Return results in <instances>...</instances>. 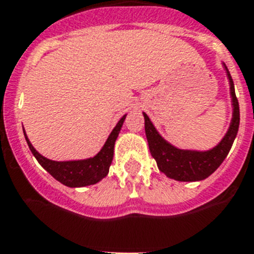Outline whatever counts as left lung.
Returning a JSON list of instances; mask_svg holds the SVG:
<instances>
[{
	"label": "left lung",
	"mask_w": 254,
	"mask_h": 254,
	"mask_svg": "<svg viewBox=\"0 0 254 254\" xmlns=\"http://www.w3.org/2000/svg\"><path fill=\"white\" fill-rule=\"evenodd\" d=\"M228 78L230 81V94L233 98V119H231L230 127L226 135L222 138L221 142L215 148L209 151L198 152L188 151V149H179L167 143L166 140L157 133L149 118L144 115V129L147 140H148L149 151L152 157L156 160L161 173H164L167 178L178 182H198L208 178L215 173L217 167L222 164L226 158L234 139L239 129V103L235 96L234 83L228 67L225 66Z\"/></svg>",
	"instance_id": "1"
}]
</instances>
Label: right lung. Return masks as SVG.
Returning <instances> with one entry per match:
<instances>
[{
    "label": "right lung",
    "instance_id": "1",
    "mask_svg": "<svg viewBox=\"0 0 254 254\" xmlns=\"http://www.w3.org/2000/svg\"><path fill=\"white\" fill-rule=\"evenodd\" d=\"M125 118H127V115H124L116 124V127H114V130L106 140L102 149L94 157L87 158V160L64 161V162L48 160L35 151L32 143L28 139L25 131H24V135H25L26 143L29 145L32 153L34 154V157L42 165V167L47 170L55 179L63 183L66 187H70V188L87 187V185L96 184L109 174V169L111 166L112 158H114L115 142L118 139V135L120 133L121 127L124 124Z\"/></svg>",
    "mask_w": 254,
    "mask_h": 254
}]
</instances>
